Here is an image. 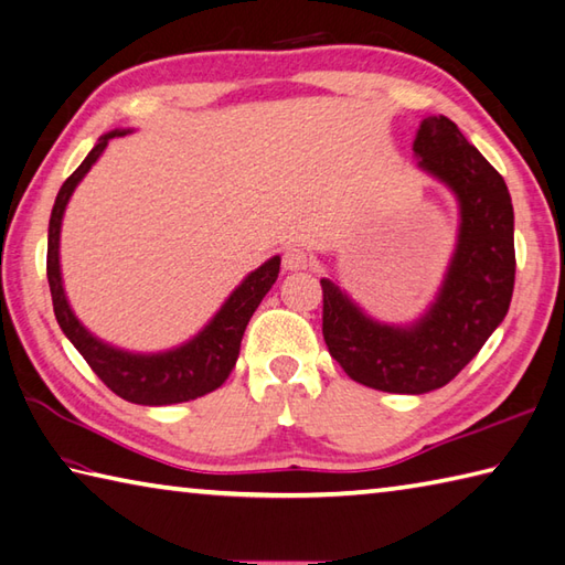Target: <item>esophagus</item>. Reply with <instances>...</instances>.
<instances>
[{
  "label": "esophagus",
  "mask_w": 565,
  "mask_h": 565,
  "mask_svg": "<svg viewBox=\"0 0 565 565\" xmlns=\"http://www.w3.org/2000/svg\"><path fill=\"white\" fill-rule=\"evenodd\" d=\"M311 267V257L301 247H289L284 252V269L286 271H301Z\"/></svg>",
  "instance_id": "esophagus-1"
}]
</instances>
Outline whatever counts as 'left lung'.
Wrapping results in <instances>:
<instances>
[{
  "instance_id": "left-lung-1",
  "label": "left lung",
  "mask_w": 565,
  "mask_h": 565,
  "mask_svg": "<svg viewBox=\"0 0 565 565\" xmlns=\"http://www.w3.org/2000/svg\"><path fill=\"white\" fill-rule=\"evenodd\" d=\"M414 153L456 195L460 215L434 301L412 323H384L338 281L320 279L330 355L350 380L390 394L446 386L502 323L514 291V207L502 175L444 115L424 117Z\"/></svg>"
}]
</instances>
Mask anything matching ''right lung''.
I'll return each instance as SVG.
<instances>
[{
	"mask_svg": "<svg viewBox=\"0 0 565 565\" xmlns=\"http://www.w3.org/2000/svg\"><path fill=\"white\" fill-rule=\"evenodd\" d=\"M125 135H129V129H115L99 137L93 151L87 153L85 161L77 166L71 173V179L61 185L58 195H55L49 223L46 257L53 313L65 338L73 342L75 350L81 352L87 364H90L97 377L117 396H121V399L141 406H169L191 402L198 399V396L217 390V386L230 377V372L235 367L239 355V342L242 335H245V328L252 313L257 311V306L262 303V298L269 294L276 276H279L281 257L276 254V257L264 262L259 269L249 271L245 279L239 281L237 289L225 298V303L217 308V313L210 318L191 340H185L171 350L131 352L125 348L109 345V342L99 340L95 333H90L73 313L68 296H65L63 289L61 227L65 207H68V201L75 193L77 183L85 179L87 171H90L97 159L103 157L109 139Z\"/></svg>",
	"mask_w": 565,
	"mask_h": 565,
	"instance_id": "obj_1",
	"label": "right lung"
}]
</instances>
